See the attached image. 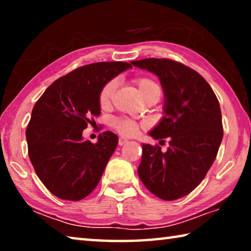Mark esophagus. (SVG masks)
<instances>
[{"label": "esophagus", "instance_id": "obj_1", "mask_svg": "<svg viewBox=\"0 0 251 251\" xmlns=\"http://www.w3.org/2000/svg\"><path fill=\"white\" fill-rule=\"evenodd\" d=\"M127 143H128V139H126V138H124V137H120V138H118V145H120V146L125 145V144H127Z\"/></svg>", "mask_w": 251, "mask_h": 251}]
</instances>
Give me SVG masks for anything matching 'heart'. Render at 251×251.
<instances>
[{"mask_svg": "<svg viewBox=\"0 0 251 251\" xmlns=\"http://www.w3.org/2000/svg\"><path fill=\"white\" fill-rule=\"evenodd\" d=\"M134 83L137 85L139 92L143 95L144 99L155 92H161L160 86L157 84L154 79L147 76H137L134 78ZM116 88V80L109 79L106 82L103 86L100 87L99 92V96H97V100H99V105L101 109H107L110 104H112V99ZM141 125L131 118L127 117H114L110 121V126L115 129L117 133L124 136H131L137 133V130Z\"/></svg>", "mask_w": 251, "mask_h": 251, "instance_id": "obj_1", "label": "heart"}]
</instances>
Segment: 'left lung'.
Segmentation results:
<instances>
[{
  "label": "left lung",
  "mask_w": 251,
  "mask_h": 251,
  "mask_svg": "<svg viewBox=\"0 0 251 251\" xmlns=\"http://www.w3.org/2000/svg\"><path fill=\"white\" fill-rule=\"evenodd\" d=\"M131 64L159 77L165 116L150 135L169 138L167 151L143 144L138 176L155 196L176 201L201 184L217 156L224 135L219 101L206 79L182 63L144 58Z\"/></svg>",
  "instance_id": "8db88e82"
}]
</instances>
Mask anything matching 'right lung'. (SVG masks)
I'll use <instances>...</instances> for the list:
<instances>
[{
    "mask_svg": "<svg viewBox=\"0 0 251 251\" xmlns=\"http://www.w3.org/2000/svg\"><path fill=\"white\" fill-rule=\"evenodd\" d=\"M131 67L125 62H99L57 78L34 105L26 134L28 157L36 175L55 196L77 201L100 180L117 146L112 131L99 142L84 141L83 130L100 114V87Z\"/></svg>",
    "mask_w": 251,
    "mask_h": 251,
    "instance_id": "right-lung-1",
    "label": "right lung"
}]
</instances>
